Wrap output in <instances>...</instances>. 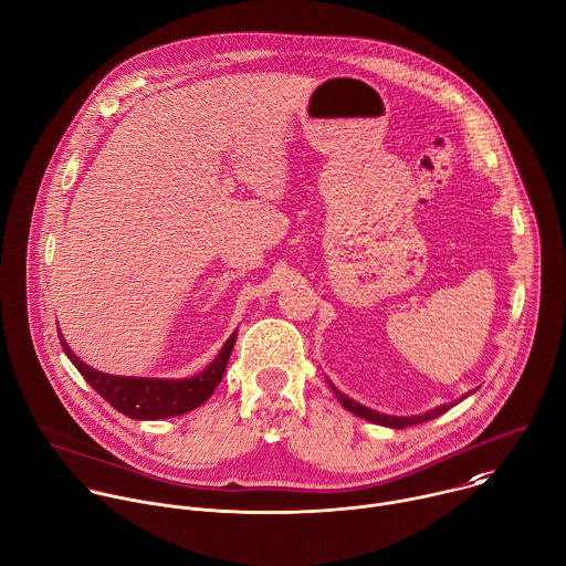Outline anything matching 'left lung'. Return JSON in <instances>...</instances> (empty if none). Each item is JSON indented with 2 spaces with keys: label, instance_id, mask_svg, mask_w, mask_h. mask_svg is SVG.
<instances>
[{
  "label": "left lung",
  "instance_id": "1",
  "mask_svg": "<svg viewBox=\"0 0 566 566\" xmlns=\"http://www.w3.org/2000/svg\"><path fill=\"white\" fill-rule=\"evenodd\" d=\"M326 382H328L331 391L335 394V398L339 400V405H342L346 411L355 413L357 418H361V420H366V422L380 424V427H389V429H407V427L422 424V422H429V420H433V418H440V416L447 413L451 407H455L458 402H462L464 398H469L471 394H475V391H469V394H464L460 400L449 402V405H440V407H436V409H431V411H427V413H420V416H387V413H378V411H373V409H368V407H364V405L350 400V398L344 396L339 389H335V385H333L328 378H326Z\"/></svg>",
  "mask_w": 566,
  "mask_h": 566
}]
</instances>
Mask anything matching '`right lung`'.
<instances>
[{"instance_id":"1","label":"right lung","mask_w":566,"mask_h":566,"mask_svg":"<svg viewBox=\"0 0 566 566\" xmlns=\"http://www.w3.org/2000/svg\"><path fill=\"white\" fill-rule=\"evenodd\" d=\"M60 333V326H57ZM238 331L224 342L216 359L191 378H130V375H111L102 373L86 361H82L71 346L66 344L64 335L60 333V344L64 346V353L73 361V366L82 373V378L119 413H124L130 420H161L172 418L198 409L205 405L216 387L222 382L224 370L235 344Z\"/></svg>"}]
</instances>
